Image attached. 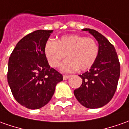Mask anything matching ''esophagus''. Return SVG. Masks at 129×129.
<instances>
[{
  "label": "esophagus",
  "instance_id": "esophagus-1",
  "mask_svg": "<svg viewBox=\"0 0 129 129\" xmlns=\"http://www.w3.org/2000/svg\"><path fill=\"white\" fill-rule=\"evenodd\" d=\"M70 78V76H66V75H63V80H67Z\"/></svg>",
  "mask_w": 129,
  "mask_h": 129
}]
</instances>
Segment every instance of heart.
I'll use <instances>...</instances> for the list:
<instances>
[{"instance_id": "b5f03b06", "label": "heart", "mask_w": 129, "mask_h": 129, "mask_svg": "<svg viewBox=\"0 0 129 129\" xmlns=\"http://www.w3.org/2000/svg\"><path fill=\"white\" fill-rule=\"evenodd\" d=\"M44 53L49 64L58 67L61 61L68 58L61 65V70L71 73L79 68L85 71L91 68L97 60L99 46L96 40L79 35L63 36L58 41L48 39L44 44Z\"/></svg>"}]
</instances>
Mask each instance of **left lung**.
<instances>
[{
    "mask_svg": "<svg viewBox=\"0 0 129 129\" xmlns=\"http://www.w3.org/2000/svg\"><path fill=\"white\" fill-rule=\"evenodd\" d=\"M83 30L88 31L98 40L99 53L90 70L79 76L83 83L74 90V95L87 108H100L114 95L120 76V63L114 46L105 37L94 29Z\"/></svg>",
    "mask_w": 129,
    "mask_h": 129,
    "instance_id": "8db88e82",
    "label": "left lung"
}]
</instances>
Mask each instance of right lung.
I'll return each mask as SVG.
<instances>
[{
	"label": "right lung",
	"instance_id": "obj_1",
	"mask_svg": "<svg viewBox=\"0 0 129 129\" xmlns=\"http://www.w3.org/2000/svg\"><path fill=\"white\" fill-rule=\"evenodd\" d=\"M53 30H37L24 37L10 54L8 82L12 94L21 105L31 109L51 100L63 76L51 68L44 47Z\"/></svg>",
	"mask_w": 129,
	"mask_h": 129
}]
</instances>
